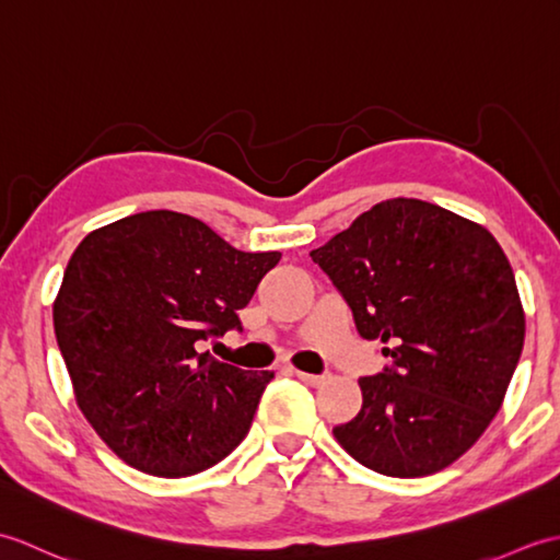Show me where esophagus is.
I'll list each match as a JSON object with an SVG mask.
<instances>
[{"instance_id":"obj_1","label":"esophagus","mask_w":560,"mask_h":560,"mask_svg":"<svg viewBox=\"0 0 560 560\" xmlns=\"http://www.w3.org/2000/svg\"><path fill=\"white\" fill-rule=\"evenodd\" d=\"M295 375H299V380H303L305 385H311V387H319V385H325L327 380H329V375L325 373V375H313V373H303V371H295Z\"/></svg>"}]
</instances>
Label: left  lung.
<instances>
[{
  "instance_id": "left-lung-1",
  "label": "left lung",
  "mask_w": 560,
  "mask_h": 560,
  "mask_svg": "<svg viewBox=\"0 0 560 560\" xmlns=\"http://www.w3.org/2000/svg\"><path fill=\"white\" fill-rule=\"evenodd\" d=\"M355 329L392 368L361 377L363 407L337 443L385 477L450 467L501 409L525 343L513 267L495 237L421 199H387L311 253Z\"/></svg>"
}]
</instances>
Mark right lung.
Here are the masks:
<instances>
[{
    "instance_id": "right-lung-1",
    "label": "right lung",
    "mask_w": 560,
    "mask_h": 560,
    "mask_svg": "<svg viewBox=\"0 0 560 560\" xmlns=\"http://www.w3.org/2000/svg\"><path fill=\"white\" fill-rule=\"evenodd\" d=\"M281 253H243L205 221L141 211L91 231L52 303L77 407L117 457L151 477H192L247 435L271 371L199 353L241 329Z\"/></svg>"
}]
</instances>
